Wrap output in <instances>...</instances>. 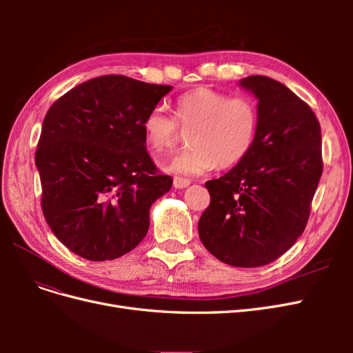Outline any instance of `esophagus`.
Listing matches in <instances>:
<instances>
[{
  "label": "esophagus",
  "instance_id": "34e87169",
  "mask_svg": "<svg viewBox=\"0 0 353 353\" xmlns=\"http://www.w3.org/2000/svg\"><path fill=\"white\" fill-rule=\"evenodd\" d=\"M191 184L190 179H185V178H179V176H175L174 178V187L175 188H185Z\"/></svg>",
  "mask_w": 353,
  "mask_h": 353
}]
</instances>
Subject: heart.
<instances>
[{"label": "heart", "mask_w": 353, "mask_h": 353, "mask_svg": "<svg viewBox=\"0 0 353 353\" xmlns=\"http://www.w3.org/2000/svg\"><path fill=\"white\" fill-rule=\"evenodd\" d=\"M175 115L154 108L143 121L144 138L154 153L172 150L183 131H191L187 150L162 162V168L172 174L201 175L216 166H237L248 157L258 135V105L245 95L231 97L196 88L178 99Z\"/></svg>", "instance_id": "b5f03b06"}]
</instances>
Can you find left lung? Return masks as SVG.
Returning <instances> with one entry per match:
<instances>
[{
  "mask_svg": "<svg viewBox=\"0 0 353 353\" xmlns=\"http://www.w3.org/2000/svg\"><path fill=\"white\" fill-rule=\"evenodd\" d=\"M258 99L254 145L241 163L205 184L203 245L223 263L256 268L279 259L302 236L323 174L321 126L309 105L268 77L243 78Z\"/></svg>",
  "mask_w": 353,
  "mask_h": 353,
  "instance_id": "8db88e82",
  "label": "left lung"
}]
</instances>
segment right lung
I'll list each match as a JSON object with an SVG mask.
<instances>
[{"label": "right lung", "mask_w": 353, "mask_h": 353, "mask_svg": "<svg viewBox=\"0 0 353 353\" xmlns=\"http://www.w3.org/2000/svg\"><path fill=\"white\" fill-rule=\"evenodd\" d=\"M170 90L105 74L72 88L47 112L35 153L41 206L74 254L112 261L145 237L150 208L174 181L148 156L143 121Z\"/></svg>", "instance_id": "obj_1"}]
</instances>
